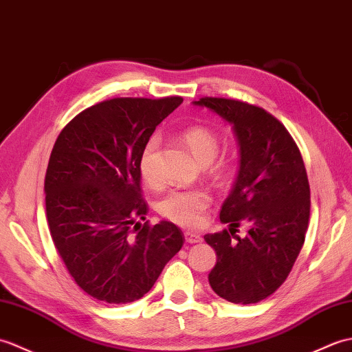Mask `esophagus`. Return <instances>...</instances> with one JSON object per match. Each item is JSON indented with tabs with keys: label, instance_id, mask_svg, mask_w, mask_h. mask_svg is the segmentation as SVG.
Masks as SVG:
<instances>
[{
	"label": "esophagus",
	"instance_id": "obj_1",
	"mask_svg": "<svg viewBox=\"0 0 352 352\" xmlns=\"http://www.w3.org/2000/svg\"><path fill=\"white\" fill-rule=\"evenodd\" d=\"M185 241L188 242V244H196V242H201V236L199 235V233L185 232Z\"/></svg>",
	"mask_w": 352,
	"mask_h": 352
}]
</instances>
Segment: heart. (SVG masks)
<instances>
[{
    "mask_svg": "<svg viewBox=\"0 0 352 352\" xmlns=\"http://www.w3.org/2000/svg\"><path fill=\"white\" fill-rule=\"evenodd\" d=\"M182 140L186 147L200 166H209L218 153V140L206 128L191 126L182 132ZM160 146V138L153 135L144 143L138 158V170L143 181L147 185L158 184L156 175V151ZM210 205V197L203 190H173L161 197L156 209L167 218L168 221L184 226V228H196L203 220V214Z\"/></svg>",
    "mask_w": 352,
    "mask_h": 352,
    "instance_id": "obj_1",
    "label": "heart"
}]
</instances>
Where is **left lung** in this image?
Here are the masks:
<instances>
[{
  "mask_svg": "<svg viewBox=\"0 0 352 352\" xmlns=\"http://www.w3.org/2000/svg\"><path fill=\"white\" fill-rule=\"evenodd\" d=\"M192 105L232 124L239 147L238 173L220 210L229 232L205 235L217 253L209 285L230 302H259L283 285L304 244L310 217L306 167L286 128L262 108L221 98ZM241 222L249 226L248 235L233 237Z\"/></svg>",
  "mask_w": 352,
  "mask_h": 352,
  "instance_id": "1",
  "label": "left lung"
}]
</instances>
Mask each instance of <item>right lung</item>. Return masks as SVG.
I'll use <instances>...</instances> for the list:
<instances>
[{
  "label": "right lung",
  "mask_w": 352,
  "mask_h": 352,
  "mask_svg": "<svg viewBox=\"0 0 352 352\" xmlns=\"http://www.w3.org/2000/svg\"><path fill=\"white\" fill-rule=\"evenodd\" d=\"M182 100H104L74 117L54 144L45 177L51 236L76 285L99 301L140 300L184 245L176 224L140 223L147 205L138 170L144 143Z\"/></svg>",
  "instance_id": "add662e5"
}]
</instances>
